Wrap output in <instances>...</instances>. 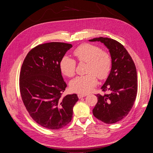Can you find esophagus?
<instances>
[{
	"instance_id": "34e87169",
	"label": "esophagus",
	"mask_w": 153,
	"mask_h": 153,
	"mask_svg": "<svg viewBox=\"0 0 153 153\" xmlns=\"http://www.w3.org/2000/svg\"><path fill=\"white\" fill-rule=\"evenodd\" d=\"M85 96H86V94H78V98H79V99L84 98V97H85Z\"/></svg>"
}]
</instances>
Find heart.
<instances>
[{
  "label": "heart",
  "mask_w": 153,
  "mask_h": 153,
  "mask_svg": "<svg viewBox=\"0 0 153 153\" xmlns=\"http://www.w3.org/2000/svg\"><path fill=\"white\" fill-rule=\"evenodd\" d=\"M73 54L78 62L87 63L88 74L75 78L70 82L69 86L72 91L86 94L96 85L97 76L101 80L108 76L112 67V59L108 52L101 51L98 46L90 43L80 45L74 50ZM59 66L64 75L71 77L75 74L76 62L67 55L61 59Z\"/></svg>",
  "instance_id": "1"
}]
</instances>
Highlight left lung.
Here are the masks:
<instances>
[{"label": "left lung", "instance_id": "8db88e82", "mask_svg": "<svg viewBox=\"0 0 153 153\" xmlns=\"http://www.w3.org/2000/svg\"><path fill=\"white\" fill-rule=\"evenodd\" d=\"M100 41L109 50L112 68L101 89L110 94H97L98 102L92 110L97 119L106 124L121 121L131 110L137 93L136 67L128 51L118 41L108 38L89 40Z\"/></svg>", "mask_w": 153, "mask_h": 153}]
</instances>
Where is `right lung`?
Here are the masks:
<instances>
[{
	"label": "right lung",
	"mask_w": 153,
	"mask_h": 153,
	"mask_svg": "<svg viewBox=\"0 0 153 153\" xmlns=\"http://www.w3.org/2000/svg\"><path fill=\"white\" fill-rule=\"evenodd\" d=\"M71 44L52 42L38 45L27 55L20 75L22 101L31 117L44 128L58 129L71 121L76 94L61 98L67 86L60 62Z\"/></svg>",
	"instance_id": "1"
}]
</instances>
